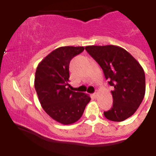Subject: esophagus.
Wrapping results in <instances>:
<instances>
[{"label":"esophagus","instance_id":"34e87169","mask_svg":"<svg viewBox=\"0 0 156 156\" xmlns=\"http://www.w3.org/2000/svg\"><path fill=\"white\" fill-rule=\"evenodd\" d=\"M98 91H95L94 93L93 94V97H94V98H97V97H98Z\"/></svg>","mask_w":156,"mask_h":156}]
</instances>
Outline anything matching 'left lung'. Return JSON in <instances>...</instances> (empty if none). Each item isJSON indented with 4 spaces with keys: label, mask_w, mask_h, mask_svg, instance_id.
Segmentation results:
<instances>
[{
    "label": "left lung",
    "mask_w": 156,
    "mask_h": 156,
    "mask_svg": "<svg viewBox=\"0 0 156 156\" xmlns=\"http://www.w3.org/2000/svg\"><path fill=\"white\" fill-rule=\"evenodd\" d=\"M87 51L101 67L110 86L113 104L105 118L121 122L137 111L145 94V75L140 63L128 51L115 45L87 46Z\"/></svg>",
    "instance_id": "left-lung-1"
}]
</instances>
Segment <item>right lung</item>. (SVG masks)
<instances>
[{"instance_id":"right-lung-1","label":"right lung","mask_w":156,"mask_h":156,"mask_svg":"<svg viewBox=\"0 0 156 156\" xmlns=\"http://www.w3.org/2000/svg\"><path fill=\"white\" fill-rule=\"evenodd\" d=\"M83 50V47L57 48L43 59L36 70L34 87L40 103L49 116L62 124L79 120L90 101L87 94L69 88V62Z\"/></svg>"}]
</instances>
